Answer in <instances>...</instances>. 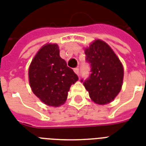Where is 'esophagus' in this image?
Wrapping results in <instances>:
<instances>
[{
    "instance_id": "34e87169",
    "label": "esophagus",
    "mask_w": 146,
    "mask_h": 146,
    "mask_svg": "<svg viewBox=\"0 0 146 146\" xmlns=\"http://www.w3.org/2000/svg\"><path fill=\"white\" fill-rule=\"evenodd\" d=\"M74 73L78 74V75L79 73H80V71H79L78 68H74Z\"/></svg>"
}]
</instances>
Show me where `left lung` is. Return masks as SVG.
I'll return each mask as SVG.
<instances>
[{"label":"left lung","mask_w":146,"mask_h":146,"mask_svg":"<svg viewBox=\"0 0 146 146\" xmlns=\"http://www.w3.org/2000/svg\"><path fill=\"white\" fill-rule=\"evenodd\" d=\"M86 62L91 74L81 79L94 102L106 104L111 102L121 90L123 68L112 48L102 40H96L85 49Z\"/></svg>","instance_id":"8db88e82"}]
</instances>
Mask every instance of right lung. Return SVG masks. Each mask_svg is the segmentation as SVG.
Segmentation results:
<instances>
[{
    "label": "right lung",
    "instance_id": "add662e5",
    "mask_svg": "<svg viewBox=\"0 0 146 146\" xmlns=\"http://www.w3.org/2000/svg\"><path fill=\"white\" fill-rule=\"evenodd\" d=\"M78 80V75L60 57L57 44L42 46L29 68V81L33 92L48 106L63 104L70 87Z\"/></svg>",
    "mask_w": 146,
    "mask_h": 146
}]
</instances>
